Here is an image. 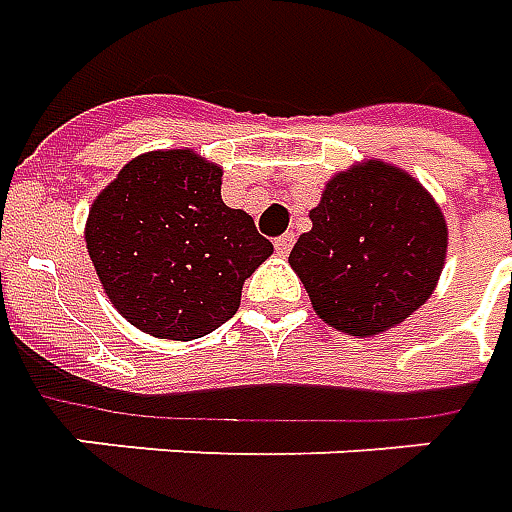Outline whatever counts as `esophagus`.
<instances>
[{
  "label": "esophagus",
  "instance_id": "obj_1",
  "mask_svg": "<svg viewBox=\"0 0 512 512\" xmlns=\"http://www.w3.org/2000/svg\"><path fill=\"white\" fill-rule=\"evenodd\" d=\"M292 245H295V234H284V237L275 239V253H278V256H286V253L292 250Z\"/></svg>",
  "mask_w": 512,
  "mask_h": 512
}]
</instances>
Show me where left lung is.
Wrapping results in <instances>:
<instances>
[{"label":"left lung","instance_id":"left-lung-1","mask_svg":"<svg viewBox=\"0 0 512 512\" xmlns=\"http://www.w3.org/2000/svg\"><path fill=\"white\" fill-rule=\"evenodd\" d=\"M289 264L322 322L350 336L400 325L433 295L447 259V220L419 181L366 159L336 173Z\"/></svg>","mask_w":512,"mask_h":512}]
</instances>
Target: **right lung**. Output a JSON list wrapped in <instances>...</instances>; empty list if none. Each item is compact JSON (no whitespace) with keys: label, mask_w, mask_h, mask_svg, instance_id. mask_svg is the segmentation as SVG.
<instances>
[{"label":"right lung","mask_w":512,"mask_h":512,"mask_svg":"<svg viewBox=\"0 0 512 512\" xmlns=\"http://www.w3.org/2000/svg\"><path fill=\"white\" fill-rule=\"evenodd\" d=\"M220 179L190 148L148 151L90 206V262L112 306L143 333L173 342L212 333L273 253L253 217L223 204Z\"/></svg>","instance_id":"1"}]
</instances>
